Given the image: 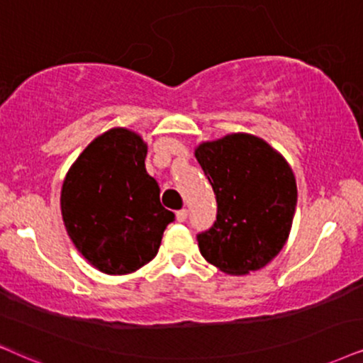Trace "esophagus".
I'll return each instance as SVG.
<instances>
[{"label": "esophagus", "instance_id": "obj_1", "mask_svg": "<svg viewBox=\"0 0 363 363\" xmlns=\"http://www.w3.org/2000/svg\"><path fill=\"white\" fill-rule=\"evenodd\" d=\"M176 219L179 223H184L187 219V209H181L176 213Z\"/></svg>", "mask_w": 363, "mask_h": 363}]
</instances>
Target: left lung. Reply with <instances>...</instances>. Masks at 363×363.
Returning a JSON list of instances; mask_svg holds the SVG:
<instances>
[{
  "instance_id": "1",
  "label": "left lung",
  "mask_w": 363,
  "mask_h": 363,
  "mask_svg": "<svg viewBox=\"0 0 363 363\" xmlns=\"http://www.w3.org/2000/svg\"><path fill=\"white\" fill-rule=\"evenodd\" d=\"M194 154L218 203L214 224L197 235L201 255L228 274L261 269L290 236L296 208L291 167L251 134L203 142Z\"/></svg>"
}]
</instances>
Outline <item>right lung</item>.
<instances>
[{
  "label": "right lung",
  "mask_w": 363,
  "mask_h": 363,
  "mask_svg": "<svg viewBox=\"0 0 363 363\" xmlns=\"http://www.w3.org/2000/svg\"><path fill=\"white\" fill-rule=\"evenodd\" d=\"M147 144L116 127L86 145L62 186V216L77 250L99 272L127 274L152 261L174 213L145 171Z\"/></svg>",
  "instance_id": "right-lung-1"
}]
</instances>
